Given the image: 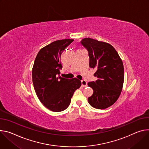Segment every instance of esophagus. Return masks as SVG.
I'll list each match as a JSON object with an SVG mask.
<instances>
[{
    "label": "esophagus",
    "mask_w": 149,
    "mask_h": 149,
    "mask_svg": "<svg viewBox=\"0 0 149 149\" xmlns=\"http://www.w3.org/2000/svg\"><path fill=\"white\" fill-rule=\"evenodd\" d=\"M81 86L83 87L87 86V82L86 80H81Z\"/></svg>",
    "instance_id": "1"
}]
</instances>
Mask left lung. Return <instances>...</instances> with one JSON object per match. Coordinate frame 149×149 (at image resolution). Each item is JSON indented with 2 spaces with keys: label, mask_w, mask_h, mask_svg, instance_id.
Listing matches in <instances>:
<instances>
[{
  "label": "left lung",
  "mask_w": 149,
  "mask_h": 149,
  "mask_svg": "<svg viewBox=\"0 0 149 149\" xmlns=\"http://www.w3.org/2000/svg\"><path fill=\"white\" fill-rule=\"evenodd\" d=\"M88 51L89 67L96 69V81L89 82L93 90L88 97L93 108L104 109L112 105L118 99L123 86L124 72L123 61L117 52L109 44L86 38L80 41Z\"/></svg>",
  "instance_id": "left-lung-1"
}]
</instances>
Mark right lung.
Listing matches in <instances>:
<instances>
[{"label":"right lung","mask_w":149,"mask_h":149,"mask_svg":"<svg viewBox=\"0 0 149 149\" xmlns=\"http://www.w3.org/2000/svg\"><path fill=\"white\" fill-rule=\"evenodd\" d=\"M74 40L55 41L42 48L36 58L32 70V82L40 102L48 109L60 112L67 108L74 91L81 86L76 78L60 76V56Z\"/></svg>","instance_id":"add662e5"}]
</instances>
